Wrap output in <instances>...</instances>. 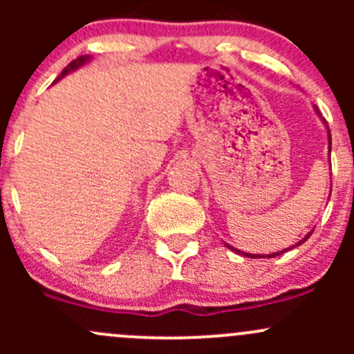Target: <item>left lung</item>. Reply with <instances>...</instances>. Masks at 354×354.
<instances>
[{
    "label": "left lung",
    "instance_id": "8db88e82",
    "mask_svg": "<svg viewBox=\"0 0 354 354\" xmlns=\"http://www.w3.org/2000/svg\"><path fill=\"white\" fill-rule=\"evenodd\" d=\"M313 109H315V113L319 114V118L320 120H322V123H324V127L327 128V140H329V162H330V147H332V140H330V130H329V127H327V121L324 120L322 118V114H320V111L317 109V106H313ZM330 197V195H329ZM313 231H310L308 234H305V238H301V240L298 241V243L296 245H291L289 246V248H284V250H279V252H274V253H267V255H260V253H246V252H241V250H238V248H234V246H231V245H227V243H224V246H226V248H230L231 252H236V253H240V255H243V257H248V259H272V257H277V255H283V253H286V252H289V250L291 248H296V246H299V245H303L305 243L306 240H308L310 238V234H312Z\"/></svg>",
    "mask_w": 354,
    "mask_h": 354
}]
</instances>
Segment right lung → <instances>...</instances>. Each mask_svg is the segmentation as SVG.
I'll list each match as a JSON object with an SVG mask.
<instances>
[{
    "mask_svg": "<svg viewBox=\"0 0 354 354\" xmlns=\"http://www.w3.org/2000/svg\"><path fill=\"white\" fill-rule=\"evenodd\" d=\"M91 59H92L91 55H85V56H80V58H77V59H75V62H71L70 65H68V66L65 68V70L62 71V75H59V77L56 78L55 84H56V82H58V80H62L63 77H66L68 73H71V71H75V70H78V68H82L84 65H87V63L91 62Z\"/></svg>",
    "mask_w": 354,
    "mask_h": 354,
    "instance_id": "right-lung-1",
    "label": "right lung"
}]
</instances>
